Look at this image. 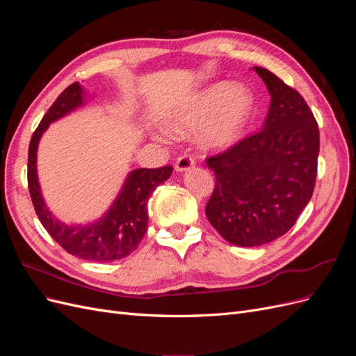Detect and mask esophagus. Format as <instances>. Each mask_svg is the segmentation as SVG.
<instances>
[{
    "instance_id": "esophagus-1",
    "label": "esophagus",
    "mask_w": 356,
    "mask_h": 356,
    "mask_svg": "<svg viewBox=\"0 0 356 356\" xmlns=\"http://www.w3.org/2000/svg\"><path fill=\"white\" fill-rule=\"evenodd\" d=\"M193 166H195V160H193V157L184 154V156L178 157L177 163H175V170L177 172H186V170L191 169Z\"/></svg>"
}]
</instances>
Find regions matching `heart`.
<instances>
[{"instance_id": "obj_1", "label": "heart", "mask_w": 356, "mask_h": 356, "mask_svg": "<svg viewBox=\"0 0 356 356\" xmlns=\"http://www.w3.org/2000/svg\"><path fill=\"white\" fill-rule=\"evenodd\" d=\"M251 108L252 95L246 86L221 81L182 101L172 111L169 123L182 135L197 131L204 145L224 147L239 138Z\"/></svg>"}]
</instances>
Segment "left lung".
Returning <instances> with one entry per match:
<instances>
[{"instance_id": "8db88e82", "label": "left lung", "mask_w": 356, "mask_h": 356, "mask_svg": "<svg viewBox=\"0 0 356 356\" xmlns=\"http://www.w3.org/2000/svg\"><path fill=\"white\" fill-rule=\"evenodd\" d=\"M252 70L272 98L263 129L207 160L217 178L207 217L225 241L248 248L296 224L314 195L319 154V129L306 101L270 71Z\"/></svg>"}]
</instances>
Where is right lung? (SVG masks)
Listing matches in <instances>:
<instances>
[{"instance_id":"right-lung-1","label":"right lung","mask_w":356,"mask_h":356,"mask_svg":"<svg viewBox=\"0 0 356 356\" xmlns=\"http://www.w3.org/2000/svg\"><path fill=\"white\" fill-rule=\"evenodd\" d=\"M92 95L74 83L55 101L31 138L28 149V187L35 212L49 234L63 250L83 260L110 263L134 252L143 241L148 225L147 202L157 186L172 175V166L157 169L139 168L127 174L118 195L98 220L84 224H67L49 209L42 197L38 172L37 152L41 136L65 115L86 105Z\"/></svg>"}]
</instances>
